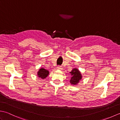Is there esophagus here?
<instances>
[{"label": "esophagus", "mask_w": 120, "mask_h": 120, "mask_svg": "<svg viewBox=\"0 0 120 120\" xmlns=\"http://www.w3.org/2000/svg\"><path fill=\"white\" fill-rule=\"evenodd\" d=\"M57 70H61L62 69V68H61V67H60V66H58V67H57Z\"/></svg>", "instance_id": "1"}]
</instances>
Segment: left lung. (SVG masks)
I'll return each instance as SVG.
<instances>
[{
  "mask_svg": "<svg viewBox=\"0 0 120 120\" xmlns=\"http://www.w3.org/2000/svg\"><path fill=\"white\" fill-rule=\"evenodd\" d=\"M70 73H71V75L72 76L70 80L71 83L74 85H76L81 79V75L80 72L76 68H74Z\"/></svg>",
  "mask_w": 120,
  "mask_h": 120,
  "instance_id": "obj_1",
  "label": "left lung"
}]
</instances>
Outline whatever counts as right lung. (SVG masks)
<instances>
[{
  "label": "right lung",
  "instance_id": "1",
  "mask_svg": "<svg viewBox=\"0 0 120 120\" xmlns=\"http://www.w3.org/2000/svg\"><path fill=\"white\" fill-rule=\"evenodd\" d=\"M49 72L48 71L46 70L45 68H41L40 69L39 72H38V75L39 77H40L42 79H44L48 76Z\"/></svg>",
  "mask_w": 120,
  "mask_h": 120
}]
</instances>
